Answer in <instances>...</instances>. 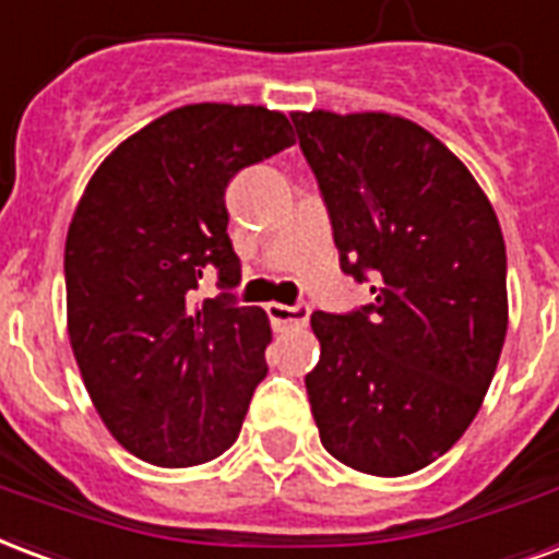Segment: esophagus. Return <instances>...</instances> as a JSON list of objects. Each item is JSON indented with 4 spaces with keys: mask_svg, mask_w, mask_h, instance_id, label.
<instances>
[{
    "mask_svg": "<svg viewBox=\"0 0 559 559\" xmlns=\"http://www.w3.org/2000/svg\"><path fill=\"white\" fill-rule=\"evenodd\" d=\"M309 304H295V306H285V304H267V318L274 321V326L280 330H288V326H300L309 321Z\"/></svg>",
    "mask_w": 559,
    "mask_h": 559,
    "instance_id": "1",
    "label": "esophagus"
}]
</instances>
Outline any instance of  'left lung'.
<instances>
[{"label":"left lung","instance_id":"1","mask_svg":"<svg viewBox=\"0 0 559 559\" xmlns=\"http://www.w3.org/2000/svg\"><path fill=\"white\" fill-rule=\"evenodd\" d=\"M338 264L371 304L314 312L306 374L321 442L377 477L413 474L474 421L507 335L492 205L442 141L392 115H292Z\"/></svg>","mask_w":559,"mask_h":559}]
</instances>
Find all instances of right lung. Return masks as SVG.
Wrapping results in <instances>:
<instances>
[{"mask_svg": "<svg viewBox=\"0 0 559 559\" xmlns=\"http://www.w3.org/2000/svg\"><path fill=\"white\" fill-rule=\"evenodd\" d=\"M295 144L262 105L167 111L105 158L67 233V326L96 413L126 451L185 468L238 439L271 321L241 306L226 185ZM215 270L222 295L200 301Z\"/></svg>", "mask_w": 559, "mask_h": 559, "instance_id": "add662e5", "label": "right lung"}]
</instances>
